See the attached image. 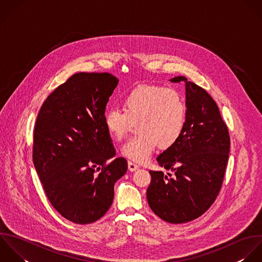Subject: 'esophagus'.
Masks as SVG:
<instances>
[{"instance_id": "obj_1", "label": "esophagus", "mask_w": 262, "mask_h": 262, "mask_svg": "<svg viewBox=\"0 0 262 262\" xmlns=\"http://www.w3.org/2000/svg\"><path fill=\"white\" fill-rule=\"evenodd\" d=\"M139 168V165L137 164V163H135L134 161H128V169L130 170V171H135V170H137Z\"/></svg>"}]
</instances>
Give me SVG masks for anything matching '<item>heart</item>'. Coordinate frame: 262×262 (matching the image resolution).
I'll return each instance as SVG.
<instances>
[{"label":"heart","instance_id":"b5f03b06","mask_svg":"<svg viewBox=\"0 0 262 262\" xmlns=\"http://www.w3.org/2000/svg\"><path fill=\"white\" fill-rule=\"evenodd\" d=\"M121 101L123 110L108 108L104 122L109 134L117 141L124 139L138 122L140 133L121 148L122 155L128 159L144 162L158 145L169 148L183 135L187 104L179 91L163 85L141 84L126 92Z\"/></svg>","mask_w":262,"mask_h":262}]
</instances>
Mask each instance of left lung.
Wrapping results in <instances>:
<instances>
[{
  "instance_id": "left-lung-1",
  "label": "left lung",
  "mask_w": 262,
  "mask_h": 262,
  "mask_svg": "<svg viewBox=\"0 0 262 262\" xmlns=\"http://www.w3.org/2000/svg\"><path fill=\"white\" fill-rule=\"evenodd\" d=\"M187 120L179 141L157 157L173 177L150 170L147 200L153 212L170 224H185L205 213L217 198L229 160L231 139L212 97L185 76Z\"/></svg>"
}]
</instances>
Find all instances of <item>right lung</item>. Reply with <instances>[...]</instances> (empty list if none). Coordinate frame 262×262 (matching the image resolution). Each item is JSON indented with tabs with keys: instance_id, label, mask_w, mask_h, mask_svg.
<instances>
[{
	"instance_id": "1",
	"label": "right lung",
	"mask_w": 262,
	"mask_h": 262,
	"mask_svg": "<svg viewBox=\"0 0 262 262\" xmlns=\"http://www.w3.org/2000/svg\"><path fill=\"white\" fill-rule=\"evenodd\" d=\"M118 79L78 72L57 86L41 105L33 132L32 160L52 206L66 220H100L114 198V184L127 170L104 122Z\"/></svg>"
}]
</instances>
